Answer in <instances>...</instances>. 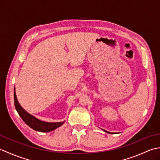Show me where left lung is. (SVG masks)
I'll return each mask as SVG.
<instances>
[{"instance_id":"1","label":"left lung","mask_w":160,"mask_h":160,"mask_svg":"<svg viewBox=\"0 0 160 160\" xmlns=\"http://www.w3.org/2000/svg\"><path fill=\"white\" fill-rule=\"evenodd\" d=\"M104 132H107V133H113V132H108V131H105V130H104Z\"/></svg>"}]
</instances>
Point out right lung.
I'll return each instance as SVG.
<instances>
[{
  "label": "right lung",
  "mask_w": 160,
  "mask_h": 160,
  "mask_svg": "<svg viewBox=\"0 0 160 160\" xmlns=\"http://www.w3.org/2000/svg\"><path fill=\"white\" fill-rule=\"evenodd\" d=\"M13 96H14L15 108L17 112H18V113L19 114L20 117L25 122L26 124H28L30 128H32L33 130L39 132H47L55 130L56 128H58L64 123V121L60 122H47L39 120V119L36 118V117L33 116V115L29 114L28 111H26L21 106H20V104H19L16 97L15 87Z\"/></svg>",
  "instance_id": "obj_1"
}]
</instances>
